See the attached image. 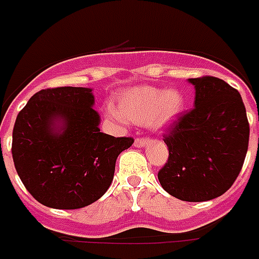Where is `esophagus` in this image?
Returning a JSON list of instances; mask_svg holds the SVG:
<instances>
[{
  "mask_svg": "<svg viewBox=\"0 0 259 259\" xmlns=\"http://www.w3.org/2000/svg\"><path fill=\"white\" fill-rule=\"evenodd\" d=\"M147 143H150V139H149V138H147V139H139V138H138V139H135V142H134V146H135V147H143V146H146Z\"/></svg>",
  "mask_w": 259,
  "mask_h": 259,
  "instance_id": "1",
  "label": "esophagus"
}]
</instances>
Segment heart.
<instances>
[{
	"instance_id": "obj_1",
	"label": "heart",
	"mask_w": 259,
	"mask_h": 259,
	"mask_svg": "<svg viewBox=\"0 0 259 259\" xmlns=\"http://www.w3.org/2000/svg\"><path fill=\"white\" fill-rule=\"evenodd\" d=\"M186 108V98L180 90H164L143 85L124 91L118 98V108L106 106V116L114 122L127 125L149 124L154 130H164L172 125Z\"/></svg>"
}]
</instances>
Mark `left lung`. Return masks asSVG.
<instances>
[{"label": "left lung", "mask_w": 259, "mask_h": 259, "mask_svg": "<svg viewBox=\"0 0 259 259\" xmlns=\"http://www.w3.org/2000/svg\"><path fill=\"white\" fill-rule=\"evenodd\" d=\"M194 108L165 137L168 162L158 172L165 191L180 201L205 202L228 191L248 147L246 108L238 90L219 77L188 79Z\"/></svg>", "instance_id": "obj_1"}]
</instances>
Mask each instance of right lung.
Returning a JSON list of instances; mask_svg holds the SVG:
<instances>
[{
  "label": "right lung",
  "instance_id": "add662e5",
  "mask_svg": "<svg viewBox=\"0 0 259 259\" xmlns=\"http://www.w3.org/2000/svg\"><path fill=\"white\" fill-rule=\"evenodd\" d=\"M89 87H57L34 94L17 114L12 155L19 178L36 201L80 209L112 184L116 159L134 143L100 131Z\"/></svg>",
  "mask_w": 259,
  "mask_h": 259
}]
</instances>
